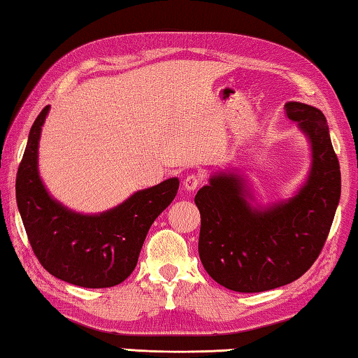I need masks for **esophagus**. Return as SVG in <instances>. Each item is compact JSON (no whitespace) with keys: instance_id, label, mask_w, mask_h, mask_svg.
<instances>
[{"instance_id":"1","label":"esophagus","mask_w":358,"mask_h":358,"mask_svg":"<svg viewBox=\"0 0 358 358\" xmlns=\"http://www.w3.org/2000/svg\"><path fill=\"white\" fill-rule=\"evenodd\" d=\"M201 181H202V178L199 177V175L189 173V175H186V178L183 181V186H185L186 191H194V189H197V186L201 185Z\"/></svg>"}]
</instances>
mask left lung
I'll list each match as a JSON object with an SVG mask.
<instances>
[{"label": "left lung", "instance_id": "left-lung-1", "mask_svg": "<svg viewBox=\"0 0 358 358\" xmlns=\"http://www.w3.org/2000/svg\"><path fill=\"white\" fill-rule=\"evenodd\" d=\"M285 115L308 135L312 148L309 178L296 196L253 208L242 177L218 173L194 197L201 261L229 290L266 292L299 279L319 258L336 213L341 170L325 116L299 101H288Z\"/></svg>", "mask_w": 358, "mask_h": 358}]
</instances>
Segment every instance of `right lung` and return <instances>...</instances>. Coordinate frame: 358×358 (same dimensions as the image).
Wrapping results in <instances>:
<instances>
[{
    "instance_id": "obj_1",
    "label": "right lung",
    "mask_w": 358,
    "mask_h": 358,
    "mask_svg": "<svg viewBox=\"0 0 358 358\" xmlns=\"http://www.w3.org/2000/svg\"><path fill=\"white\" fill-rule=\"evenodd\" d=\"M49 106L33 122L15 178V199L39 263L60 280L84 288L115 287L132 274L155 220L175 199L178 178L137 191L100 215L68 210L49 196L38 173V143Z\"/></svg>"
}]
</instances>
